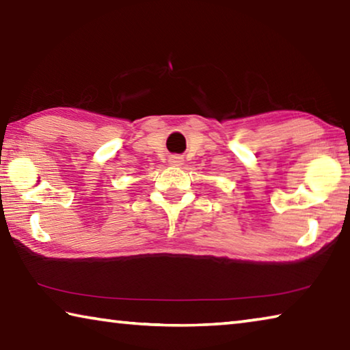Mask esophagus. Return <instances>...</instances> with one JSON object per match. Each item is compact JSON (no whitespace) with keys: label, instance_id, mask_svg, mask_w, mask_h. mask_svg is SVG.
<instances>
[{"label":"esophagus","instance_id":"34e87169","mask_svg":"<svg viewBox=\"0 0 350 350\" xmlns=\"http://www.w3.org/2000/svg\"><path fill=\"white\" fill-rule=\"evenodd\" d=\"M170 165H173V167H180V165H183V157L179 156V154H176V156H171L170 157Z\"/></svg>","mask_w":350,"mask_h":350}]
</instances>
